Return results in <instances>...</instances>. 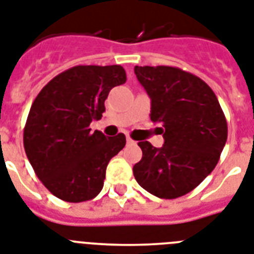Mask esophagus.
<instances>
[{"label": "esophagus", "instance_id": "obj_1", "mask_svg": "<svg viewBox=\"0 0 254 254\" xmlns=\"http://www.w3.org/2000/svg\"><path fill=\"white\" fill-rule=\"evenodd\" d=\"M127 144H136V142L133 141V140H132L129 136H127Z\"/></svg>", "mask_w": 254, "mask_h": 254}]
</instances>
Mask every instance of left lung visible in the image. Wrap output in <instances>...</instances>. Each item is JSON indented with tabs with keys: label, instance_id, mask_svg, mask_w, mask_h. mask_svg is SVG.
Returning <instances> with one entry per match:
<instances>
[{
	"label": "left lung",
	"instance_id": "left-lung-1",
	"mask_svg": "<svg viewBox=\"0 0 254 254\" xmlns=\"http://www.w3.org/2000/svg\"><path fill=\"white\" fill-rule=\"evenodd\" d=\"M152 100L150 119L165 144L139 141L136 182L160 198L187 194L217 166L227 140V122L213 89L196 75L171 66H135Z\"/></svg>",
	"mask_w": 254,
	"mask_h": 254
}]
</instances>
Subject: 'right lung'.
Segmentation results:
<instances>
[{"label": "right lung", "mask_w": 254, "mask_h": 254, "mask_svg": "<svg viewBox=\"0 0 254 254\" xmlns=\"http://www.w3.org/2000/svg\"><path fill=\"white\" fill-rule=\"evenodd\" d=\"M127 80L119 64L75 66L40 91L27 118L23 144L35 174L50 193L67 202L92 200L104 187L109 161L126 136L91 132L109 92Z\"/></svg>", "instance_id": "1"}]
</instances>
